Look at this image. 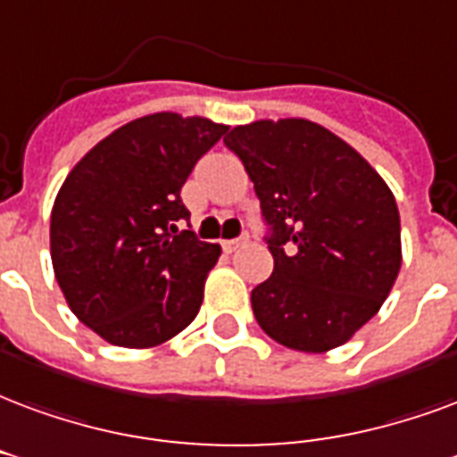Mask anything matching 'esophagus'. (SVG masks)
I'll return each mask as SVG.
<instances>
[{"label":"esophagus","instance_id":"1","mask_svg":"<svg viewBox=\"0 0 457 457\" xmlns=\"http://www.w3.org/2000/svg\"><path fill=\"white\" fill-rule=\"evenodd\" d=\"M249 242V235H242V237L237 239H222V249L228 252V254H232V252H237L239 246L246 245Z\"/></svg>","mask_w":457,"mask_h":457}]
</instances>
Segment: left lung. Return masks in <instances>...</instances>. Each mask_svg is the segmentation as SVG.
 <instances>
[{"label": "left lung", "instance_id": "1", "mask_svg": "<svg viewBox=\"0 0 457 457\" xmlns=\"http://www.w3.org/2000/svg\"><path fill=\"white\" fill-rule=\"evenodd\" d=\"M269 225L273 273L252 290L273 341L324 353L378 314L402 266L400 211L383 177L349 143L305 118L232 128Z\"/></svg>", "mask_w": 457, "mask_h": 457}]
</instances>
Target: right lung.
Here are the masks:
<instances>
[{
	"instance_id": "obj_1",
	"label": "right lung",
	"mask_w": 457,
	"mask_h": 457,
	"mask_svg": "<svg viewBox=\"0 0 457 457\" xmlns=\"http://www.w3.org/2000/svg\"><path fill=\"white\" fill-rule=\"evenodd\" d=\"M228 125L171 111L135 118L67 174L50 215L57 286L77 320L123 349L160 346L194 322L220 246L179 222L181 186Z\"/></svg>"
}]
</instances>
